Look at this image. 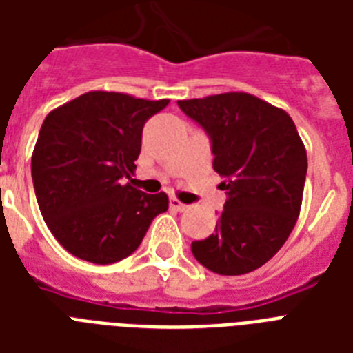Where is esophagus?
Wrapping results in <instances>:
<instances>
[{
	"label": "esophagus",
	"mask_w": 353,
	"mask_h": 353,
	"mask_svg": "<svg viewBox=\"0 0 353 353\" xmlns=\"http://www.w3.org/2000/svg\"><path fill=\"white\" fill-rule=\"evenodd\" d=\"M170 209L177 210V212H183V210H187L188 207L185 203H181V201H179L177 198H172L170 199Z\"/></svg>",
	"instance_id": "obj_1"
}]
</instances>
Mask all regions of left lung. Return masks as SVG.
Segmentation results:
<instances>
[{"label":"left lung","instance_id":"obj_1","mask_svg":"<svg viewBox=\"0 0 353 353\" xmlns=\"http://www.w3.org/2000/svg\"><path fill=\"white\" fill-rule=\"evenodd\" d=\"M212 139L227 194L216 231L192 254L218 274H245L279 252L301 214L307 157L284 110L243 91L177 101Z\"/></svg>","mask_w":353,"mask_h":353}]
</instances>
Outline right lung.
<instances>
[{
  "label": "right lung",
  "instance_id": "obj_1",
  "mask_svg": "<svg viewBox=\"0 0 353 353\" xmlns=\"http://www.w3.org/2000/svg\"><path fill=\"white\" fill-rule=\"evenodd\" d=\"M168 102L90 91L47 115L30 172L41 216L65 251L102 265L119 262L168 210L165 192L124 183L137 168L144 122Z\"/></svg>",
  "mask_w": 353,
  "mask_h": 353
}]
</instances>
